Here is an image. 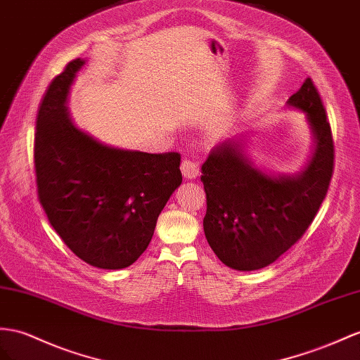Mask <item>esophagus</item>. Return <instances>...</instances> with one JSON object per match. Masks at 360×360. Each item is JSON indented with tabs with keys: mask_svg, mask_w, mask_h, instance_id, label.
<instances>
[{
	"mask_svg": "<svg viewBox=\"0 0 360 360\" xmlns=\"http://www.w3.org/2000/svg\"><path fill=\"white\" fill-rule=\"evenodd\" d=\"M199 165L200 162L198 160H191V158L184 160L181 164V172L184 174V178L195 179L199 174Z\"/></svg>",
	"mask_w": 360,
	"mask_h": 360,
	"instance_id": "esophagus-1",
	"label": "esophagus"
}]
</instances>
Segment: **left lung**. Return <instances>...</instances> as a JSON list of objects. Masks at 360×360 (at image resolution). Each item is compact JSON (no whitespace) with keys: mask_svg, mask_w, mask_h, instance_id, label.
Returning <instances> with one entry per match:
<instances>
[{"mask_svg":"<svg viewBox=\"0 0 360 360\" xmlns=\"http://www.w3.org/2000/svg\"><path fill=\"white\" fill-rule=\"evenodd\" d=\"M307 117L315 144L295 176L255 169L242 140H226L202 164L207 214L204 231L219 260L237 271L274 263L297 243L326 199L333 174L335 146L319 92L310 79L288 100Z\"/></svg>","mask_w":360,"mask_h":360,"instance_id":"obj_1","label":"left lung"}]
</instances>
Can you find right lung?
<instances>
[{
	"label": "right lung",
	"mask_w": 360,
	"mask_h": 360,
	"mask_svg": "<svg viewBox=\"0 0 360 360\" xmlns=\"http://www.w3.org/2000/svg\"><path fill=\"white\" fill-rule=\"evenodd\" d=\"M84 63L71 60L39 106L38 198L54 231L80 260L123 269L149 246L160 213L181 186V155L117 149L72 124L67 98Z\"/></svg>",
	"instance_id": "obj_1"
}]
</instances>
